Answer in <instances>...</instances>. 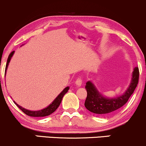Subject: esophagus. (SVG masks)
<instances>
[{"label":"esophagus","mask_w":146,"mask_h":146,"mask_svg":"<svg viewBox=\"0 0 146 146\" xmlns=\"http://www.w3.org/2000/svg\"><path fill=\"white\" fill-rule=\"evenodd\" d=\"M82 84V80L81 77H79L76 80V81H75V84L78 86H81Z\"/></svg>","instance_id":"34e87169"}]
</instances>
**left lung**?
Listing matches in <instances>:
<instances>
[{"mask_svg": "<svg viewBox=\"0 0 146 146\" xmlns=\"http://www.w3.org/2000/svg\"><path fill=\"white\" fill-rule=\"evenodd\" d=\"M139 76V68L135 67L132 72L131 82L128 88L123 95L114 98L103 96L91 82H87L85 86L87 91V98L84 103L85 107L87 110L97 115L102 116L110 115L128 102L138 84Z\"/></svg>", "mask_w": 146, "mask_h": 146, "instance_id": "1", "label": "left lung"}]
</instances>
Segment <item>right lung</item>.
<instances>
[{"mask_svg": "<svg viewBox=\"0 0 146 146\" xmlns=\"http://www.w3.org/2000/svg\"><path fill=\"white\" fill-rule=\"evenodd\" d=\"M14 52H15L14 51L11 52V53L9 54V57H8L7 61V64H6L5 73H6L7 68V67H8V64H9L10 60H11V57H12L13 55H14ZM68 89H69V87H68V86L66 87V88H65L62 91L61 93H60V94L58 95V97H57V98L55 99L54 100H53V102H52L51 104L48 105L47 107H46V108H44V109H42V110H40L32 111V110L25 109V108H23V107L21 106L18 105V104H16L14 101V102L15 103V104L17 106L18 108H19L20 109H21L22 111L23 112V113H24L25 114H26L27 115H29V116H30V117H45V116H48V115H51V114L53 113V112L56 111V110L58 108V107H59V106L60 104V103H61L62 100L64 95L66 93H67Z\"/></svg>", "mask_w": 146, "mask_h": 146, "instance_id": "add662e5", "label": "right lung"}]
</instances>
